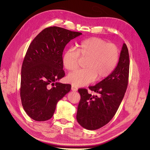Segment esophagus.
I'll use <instances>...</instances> for the list:
<instances>
[{
    "mask_svg": "<svg viewBox=\"0 0 150 150\" xmlns=\"http://www.w3.org/2000/svg\"><path fill=\"white\" fill-rule=\"evenodd\" d=\"M71 90H72L73 91H76L78 90V88H77V87H76L75 86H74V85H72Z\"/></svg>",
    "mask_w": 150,
    "mask_h": 150,
    "instance_id": "esophagus-1",
    "label": "esophagus"
}]
</instances>
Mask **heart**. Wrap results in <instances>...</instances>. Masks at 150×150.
Returning <instances> with one entry per match:
<instances>
[{
    "label": "heart",
    "mask_w": 150,
    "mask_h": 150,
    "mask_svg": "<svg viewBox=\"0 0 150 150\" xmlns=\"http://www.w3.org/2000/svg\"><path fill=\"white\" fill-rule=\"evenodd\" d=\"M119 57V50L115 45L98 37L85 39L79 44L77 50L70 48L63 54V65L70 71L78 68L80 58L86 59L84 62L85 68L69 74L67 80L78 87L87 85L96 78L102 80L113 71Z\"/></svg>",
    "instance_id": "1"
}]
</instances>
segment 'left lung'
<instances>
[{
    "mask_svg": "<svg viewBox=\"0 0 150 150\" xmlns=\"http://www.w3.org/2000/svg\"><path fill=\"white\" fill-rule=\"evenodd\" d=\"M129 72V57L123 43L117 66L107 78L89 89L97 94L79 88L81 99L78 106L76 120L88 130H96L108 123L115 115L127 89Z\"/></svg>",
    "mask_w": 150,
    "mask_h": 150,
    "instance_id": "obj_1",
    "label": "left lung"
}]
</instances>
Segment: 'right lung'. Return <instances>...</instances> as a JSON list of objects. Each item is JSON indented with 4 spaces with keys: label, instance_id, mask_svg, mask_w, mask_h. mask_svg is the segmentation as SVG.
I'll return each mask as SVG.
<instances>
[{
    "label": "right lung",
    "instance_id": "1",
    "mask_svg": "<svg viewBox=\"0 0 150 150\" xmlns=\"http://www.w3.org/2000/svg\"><path fill=\"white\" fill-rule=\"evenodd\" d=\"M81 34L50 27L41 31L30 45L21 68L20 96L24 110L33 120L50 119L57 103L70 91L71 85L56 81L65 75L64 49L71 40Z\"/></svg>",
    "mask_w": 150,
    "mask_h": 150
}]
</instances>
